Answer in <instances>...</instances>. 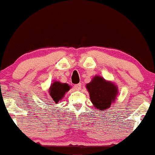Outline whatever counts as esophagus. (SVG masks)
Here are the masks:
<instances>
[{
    "mask_svg": "<svg viewBox=\"0 0 155 155\" xmlns=\"http://www.w3.org/2000/svg\"><path fill=\"white\" fill-rule=\"evenodd\" d=\"M74 89L76 91H80L81 89V84H78L74 85Z\"/></svg>",
    "mask_w": 155,
    "mask_h": 155,
    "instance_id": "obj_1",
    "label": "esophagus"
}]
</instances>
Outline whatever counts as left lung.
Instances as JSON below:
<instances>
[{
    "label": "left lung",
    "mask_w": 155,
    "mask_h": 155,
    "mask_svg": "<svg viewBox=\"0 0 155 155\" xmlns=\"http://www.w3.org/2000/svg\"><path fill=\"white\" fill-rule=\"evenodd\" d=\"M86 88L94 107L101 112L108 110L111 104L116 102L119 94L118 87L100 75H95L91 81L87 84Z\"/></svg>",
    "instance_id": "obj_1"
}]
</instances>
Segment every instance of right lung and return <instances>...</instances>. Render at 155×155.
<instances>
[{
	"label": "right lung",
	"mask_w": 155,
	"mask_h": 155,
	"mask_svg": "<svg viewBox=\"0 0 155 155\" xmlns=\"http://www.w3.org/2000/svg\"><path fill=\"white\" fill-rule=\"evenodd\" d=\"M71 89V87L66 83H61L57 81H53V83L50 85L48 90V95L50 97V102L52 104H58L64 98L66 93Z\"/></svg>",
	"instance_id": "1"
}]
</instances>
